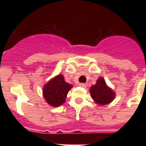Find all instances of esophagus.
Instances as JSON below:
<instances>
[{
    "mask_svg": "<svg viewBox=\"0 0 146 146\" xmlns=\"http://www.w3.org/2000/svg\"><path fill=\"white\" fill-rule=\"evenodd\" d=\"M80 86H81V87H83V88H86V86H87V84H86V83H80Z\"/></svg>",
    "mask_w": 146,
    "mask_h": 146,
    "instance_id": "1",
    "label": "esophagus"
}]
</instances>
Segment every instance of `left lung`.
Masks as SVG:
<instances>
[{"instance_id": "1", "label": "left lung", "mask_w": 146, "mask_h": 146, "mask_svg": "<svg viewBox=\"0 0 146 146\" xmlns=\"http://www.w3.org/2000/svg\"><path fill=\"white\" fill-rule=\"evenodd\" d=\"M90 93L94 101L101 105L110 103L115 96L114 91L107 86L102 77H99L96 80V84L91 86Z\"/></svg>"}]
</instances>
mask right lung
I'll use <instances>...</instances> for the list:
<instances>
[{
  "label": "right lung",
  "mask_w": 146,
  "mask_h": 146,
  "mask_svg": "<svg viewBox=\"0 0 146 146\" xmlns=\"http://www.w3.org/2000/svg\"><path fill=\"white\" fill-rule=\"evenodd\" d=\"M72 88V85L66 82L64 76L58 74L44 86V98L51 106L58 107L65 102L68 92Z\"/></svg>",
  "instance_id": "right-lung-1"
}]
</instances>
